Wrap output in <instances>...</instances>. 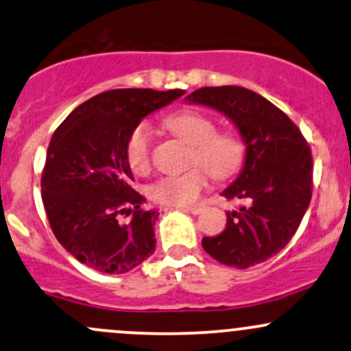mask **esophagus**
Wrapping results in <instances>:
<instances>
[{
    "mask_svg": "<svg viewBox=\"0 0 351 351\" xmlns=\"http://www.w3.org/2000/svg\"><path fill=\"white\" fill-rule=\"evenodd\" d=\"M184 213H191V215H199L203 211V206H186L182 208Z\"/></svg>",
    "mask_w": 351,
    "mask_h": 351,
    "instance_id": "obj_1",
    "label": "esophagus"
}]
</instances>
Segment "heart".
<instances>
[{"instance_id":"b5f03b06","label":"heart","mask_w":351,"mask_h":351,"mask_svg":"<svg viewBox=\"0 0 351 351\" xmlns=\"http://www.w3.org/2000/svg\"><path fill=\"white\" fill-rule=\"evenodd\" d=\"M168 128L191 145L193 167L180 175H168L149 186V196L158 203L173 206L191 205L206 186V169L213 178H228L240 169L245 158V145L237 133L217 132L210 117L195 110H183L167 119ZM152 128L148 123L134 126L126 141V160L134 173L149 168ZM206 169L203 170L201 167Z\"/></svg>"}]
</instances>
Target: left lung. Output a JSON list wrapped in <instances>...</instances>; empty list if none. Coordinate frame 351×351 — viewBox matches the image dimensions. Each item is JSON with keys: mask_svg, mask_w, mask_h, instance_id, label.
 Masks as SVG:
<instances>
[{"mask_svg": "<svg viewBox=\"0 0 351 351\" xmlns=\"http://www.w3.org/2000/svg\"><path fill=\"white\" fill-rule=\"evenodd\" d=\"M184 99L225 114L246 146L240 175L221 191L243 205L226 211V228L203 238V248L226 267H255L288 245L310 205V146L282 110L246 88L206 86Z\"/></svg>", "mask_w": 351, "mask_h": 351, "instance_id": "left-lung-1", "label": "left lung"}]
</instances>
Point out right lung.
I'll use <instances>...</instances> for the list:
<instances>
[{"mask_svg":"<svg viewBox=\"0 0 351 351\" xmlns=\"http://www.w3.org/2000/svg\"><path fill=\"white\" fill-rule=\"evenodd\" d=\"M183 90H111L68 114L48 146L41 198L61 246L86 267L121 275L155 252L156 210L130 186L126 141L145 117ZM132 215L121 222V215Z\"/></svg>","mask_w":351,"mask_h":351,"instance_id":"obj_1","label":"right lung"}]
</instances>
